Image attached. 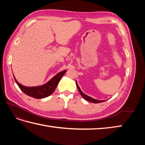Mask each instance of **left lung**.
Here are the masks:
<instances>
[{
	"label": "left lung",
	"instance_id": "obj_1",
	"mask_svg": "<svg viewBox=\"0 0 145 145\" xmlns=\"http://www.w3.org/2000/svg\"><path fill=\"white\" fill-rule=\"evenodd\" d=\"M76 86H77L78 90V91H79V92H80V95H82V97L83 98H84L85 100H87V101H90V102L94 103H98L103 102V101H105V100H95V99H94V98H91V97H89V96H88V95H85V93H83L82 91L81 90V89L80 88L79 86L78 85L77 82H76Z\"/></svg>",
	"mask_w": 145,
	"mask_h": 145
}]
</instances>
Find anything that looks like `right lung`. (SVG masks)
<instances>
[{"instance_id":"right-lung-1","label":"right lung","mask_w":145,"mask_h":145,"mask_svg":"<svg viewBox=\"0 0 145 145\" xmlns=\"http://www.w3.org/2000/svg\"><path fill=\"white\" fill-rule=\"evenodd\" d=\"M66 71L67 70H63L62 72L58 73L56 75H55L45 84L38 86V87H25V86H24L21 85L20 83H18L14 76V77L18 87L24 93L31 97L40 99V98H44L50 96V95L54 93L60 79L66 73Z\"/></svg>"}]
</instances>
